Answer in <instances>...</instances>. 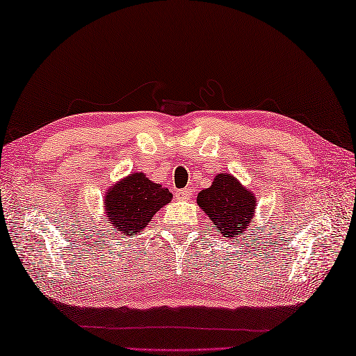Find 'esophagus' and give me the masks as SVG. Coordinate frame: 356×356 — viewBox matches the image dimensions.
I'll use <instances>...</instances> for the list:
<instances>
[{"label": "esophagus", "instance_id": "obj_1", "mask_svg": "<svg viewBox=\"0 0 356 356\" xmlns=\"http://www.w3.org/2000/svg\"><path fill=\"white\" fill-rule=\"evenodd\" d=\"M175 194H177L179 200H189L191 195H192V189H179V191L175 192Z\"/></svg>", "mask_w": 356, "mask_h": 356}]
</instances>
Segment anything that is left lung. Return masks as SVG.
Returning a JSON list of instances; mask_svg holds the SVG:
<instances>
[{
  "label": "left lung",
  "instance_id": "8db88e82",
  "mask_svg": "<svg viewBox=\"0 0 356 356\" xmlns=\"http://www.w3.org/2000/svg\"><path fill=\"white\" fill-rule=\"evenodd\" d=\"M197 204L223 238L234 239L250 227L257 197L232 173H217L213 184L198 192Z\"/></svg>",
  "mask_w": 356,
  "mask_h": 356
}]
</instances>
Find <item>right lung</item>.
Returning <instances> with one entry per match:
<instances>
[{
    "label": "right lung",
    "instance_id": "add662e5",
    "mask_svg": "<svg viewBox=\"0 0 356 356\" xmlns=\"http://www.w3.org/2000/svg\"><path fill=\"white\" fill-rule=\"evenodd\" d=\"M172 198L162 184L148 179L142 172H133L104 192V219L120 234H139Z\"/></svg>",
    "mask_w": 356,
    "mask_h": 356
}]
</instances>
